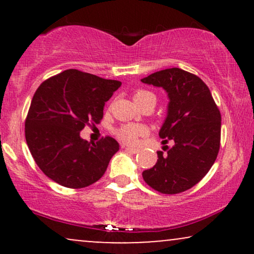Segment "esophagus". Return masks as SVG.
Listing matches in <instances>:
<instances>
[{
  "label": "esophagus",
  "mask_w": 254,
  "mask_h": 254,
  "mask_svg": "<svg viewBox=\"0 0 254 254\" xmlns=\"http://www.w3.org/2000/svg\"><path fill=\"white\" fill-rule=\"evenodd\" d=\"M124 149L127 151H129V153H132V154L138 153V149H137V148H133V147H124Z\"/></svg>",
  "instance_id": "1"
}]
</instances>
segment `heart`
I'll return each mask as SVG.
<instances>
[{
  "instance_id": "heart-1",
  "label": "heart",
  "mask_w": 254,
  "mask_h": 254,
  "mask_svg": "<svg viewBox=\"0 0 254 254\" xmlns=\"http://www.w3.org/2000/svg\"><path fill=\"white\" fill-rule=\"evenodd\" d=\"M133 100H135V103L139 106V105L150 103V101L155 103L156 98L155 95H154V93H151L147 89L139 88L133 92ZM116 133H117L118 138L121 139V141L125 142V143L132 144L135 143L139 137L147 133V127L139 124H124L118 127Z\"/></svg>"
}]
</instances>
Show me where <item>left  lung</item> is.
<instances>
[{
	"mask_svg": "<svg viewBox=\"0 0 254 254\" xmlns=\"http://www.w3.org/2000/svg\"><path fill=\"white\" fill-rule=\"evenodd\" d=\"M142 82L168 93V113L159 136L165 145L157 162L142 173L151 189L176 194L194 186L216 160L221 142V113L210 89L197 75L179 68L160 70Z\"/></svg>",
	"mask_w": 254,
	"mask_h": 254,
	"instance_id": "left-lung-1",
	"label": "left lung"
}]
</instances>
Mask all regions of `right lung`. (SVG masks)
Here are the masks:
<instances>
[{
  "mask_svg": "<svg viewBox=\"0 0 254 254\" xmlns=\"http://www.w3.org/2000/svg\"><path fill=\"white\" fill-rule=\"evenodd\" d=\"M121 84L69 69L38 87L25 121V137L46 177L64 188L82 189L104 176L119 150L118 142L105 136L89 143L80 132L86 125L100 123L105 103Z\"/></svg>",
  "mask_w": 254,
  "mask_h": 254,
  "instance_id": "1",
  "label": "right lung"
}]
</instances>
